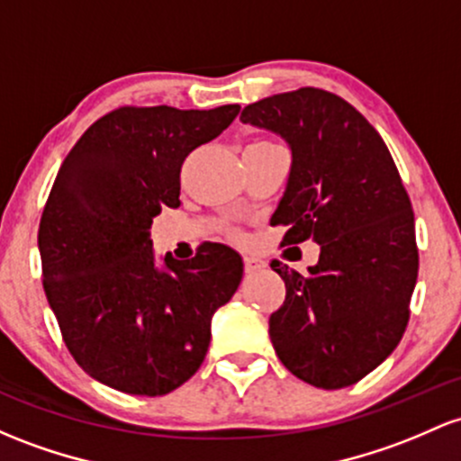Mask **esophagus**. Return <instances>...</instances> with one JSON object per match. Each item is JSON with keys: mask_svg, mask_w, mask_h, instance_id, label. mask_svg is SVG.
I'll use <instances>...</instances> for the list:
<instances>
[{"mask_svg": "<svg viewBox=\"0 0 461 461\" xmlns=\"http://www.w3.org/2000/svg\"><path fill=\"white\" fill-rule=\"evenodd\" d=\"M242 262H245V273H256L265 267V262L258 260V258H254V256H245L242 258Z\"/></svg>", "mask_w": 461, "mask_h": 461, "instance_id": "obj_1", "label": "esophagus"}]
</instances>
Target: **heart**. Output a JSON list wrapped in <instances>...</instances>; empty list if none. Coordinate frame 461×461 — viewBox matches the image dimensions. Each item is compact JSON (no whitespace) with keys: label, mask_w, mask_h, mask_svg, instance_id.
Here are the masks:
<instances>
[{"label":"heart","mask_w":461,"mask_h":461,"mask_svg":"<svg viewBox=\"0 0 461 461\" xmlns=\"http://www.w3.org/2000/svg\"><path fill=\"white\" fill-rule=\"evenodd\" d=\"M254 144H267V141H254ZM225 234H227V239H231V240H240L242 239V231L239 230V227H227Z\"/></svg>","instance_id":"b5f03b06"}]
</instances>
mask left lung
Segmentation results:
<instances>
[{
  "mask_svg": "<svg viewBox=\"0 0 461 461\" xmlns=\"http://www.w3.org/2000/svg\"><path fill=\"white\" fill-rule=\"evenodd\" d=\"M240 120L280 133L293 150L273 225L282 245L320 242L308 276L273 262L285 304L269 335L285 367L308 385L341 389L401 343L418 280L413 210L378 131L341 95L300 87L242 109Z\"/></svg>",
  "mask_w": 461,
  "mask_h": 461,
  "instance_id": "8db88e82",
  "label": "left lung"
}]
</instances>
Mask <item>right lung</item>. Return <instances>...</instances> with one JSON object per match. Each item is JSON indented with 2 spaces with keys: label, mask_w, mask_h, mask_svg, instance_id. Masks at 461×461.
Listing matches in <instances>:
<instances>
[{
  "label": "right lung",
  "mask_w": 461,
  "mask_h": 461,
  "mask_svg": "<svg viewBox=\"0 0 461 461\" xmlns=\"http://www.w3.org/2000/svg\"><path fill=\"white\" fill-rule=\"evenodd\" d=\"M239 104L120 107L65 157L39 222L43 291L74 361L95 381L164 396L201 367L216 308L231 300L242 260L210 242L157 269L150 222L179 207L181 166L219 138Z\"/></svg>",
  "instance_id": "obj_1"
}]
</instances>
